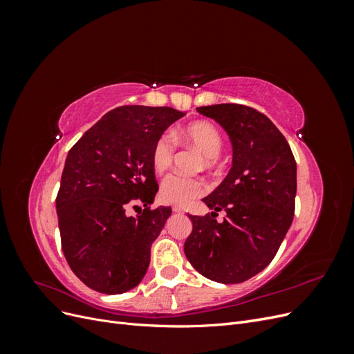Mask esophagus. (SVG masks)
I'll list each match as a JSON object with an SVG mask.
<instances>
[{"mask_svg": "<svg viewBox=\"0 0 354 354\" xmlns=\"http://www.w3.org/2000/svg\"><path fill=\"white\" fill-rule=\"evenodd\" d=\"M173 211H174V212H178V214H183V212H185V209L181 208V207H173Z\"/></svg>", "mask_w": 354, "mask_h": 354, "instance_id": "34e87169", "label": "esophagus"}]
</instances>
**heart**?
<instances>
[{"label": "heart", "mask_w": 354, "mask_h": 354, "mask_svg": "<svg viewBox=\"0 0 354 354\" xmlns=\"http://www.w3.org/2000/svg\"><path fill=\"white\" fill-rule=\"evenodd\" d=\"M178 140H183L202 153L205 158V164L212 165L214 160L218 158L223 149V137L217 130L216 125L207 121H196L180 128L176 133ZM174 155V145L169 136H159L151 152V162L155 173L162 174L171 165ZM207 185L205 181L195 177H185L180 174H169L164 178L160 185L159 196L167 203L173 205H187L194 199L205 194Z\"/></svg>", "instance_id": "obj_1"}]
</instances>
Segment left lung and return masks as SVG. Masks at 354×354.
<instances>
[{
  "instance_id": "obj_1",
  "label": "left lung",
  "mask_w": 354,
  "mask_h": 354,
  "mask_svg": "<svg viewBox=\"0 0 354 354\" xmlns=\"http://www.w3.org/2000/svg\"><path fill=\"white\" fill-rule=\"evenodd\" d=\"M201 115L227 133L232 168L221 185L202 201L207 216H189L194 224L185 242L190 264L211 281L241 283L264 270L291 227L297 194V164L276 125L250 106H202ZM218 210L228 216L215 220Z\"/></svg>"
}]
</instances>
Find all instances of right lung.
I'll return each mask as SVG.
<instances>
[{
    "instance_id": "add662e5",
    "label": "right lung",
    "mask_w": 354,
    "mask_h": 354,
    "mask_svg": "<svg viewBox=\"0 0 354 354\" xmlns=\"http://www.w3.org/2000/svg\"><path fill=\"white\" fill-rule=\"evenodd\" d=\"M185 115L164 106H120L69 151L56 198L62 250L94 291L122 294L145 277L151 246L171 216L169 207L149 208L158 192L152 146ZM134 201L145 209L127 216Z\"/></svg>"
}]
</instances>
